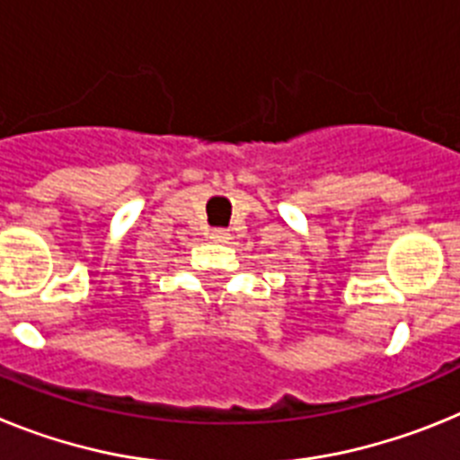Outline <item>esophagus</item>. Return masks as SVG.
Listing matches in <instances>:
<instances>
[{
	"mask_svg": "<svg viewBox=\"0 0 460 460\" xmlns=\"http://www.w3.org/2000/svg\"><path fill=\"white\" fill-rule=\"evenodd\" d=\"M229 231L222 229V226H217V229H210V238H213L215 243H226L229 241Z\"/></svg>",
	"mask_w": 460,
	"mask_h": 460,
	"instance_id": "34e87169",
	"label": "esophagus"
}]
</instances>
